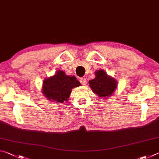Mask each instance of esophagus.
Listing matches in <instances>:
<instances>
[{
    "instance_id": "esophagus-1",
    "label": "esophagus",
    "mask_w": 159,
    "mask_h": 159,
    "mask_svg": "<svg viewBox=\"0 0 159 159\" xmlns=\"http://www.w3.org/2000/svg\"><path fill=\"white\" fill-rule=\"evenodd\" d=\"M80 82L82 83V85H85L86 83H87V79H86V78L83 77V78H81V79H80Z\"/></svg>"
}]
</instances>
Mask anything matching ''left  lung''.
Masks as SVG:
<instances>
[{
	"label": "left lung",
	"instance_id": "1",
	"mask_svg": "<svg viewBox=\"0 0 159 159\" xmlns=\"http://www.w3.org/2000/svg\"><path fill=\"white\" fill-rule=\"evenodd\" d=\"M95 75V79L88 81L93 92L101 99H107L114 95L117 89V80L114 77L109 76L103 69L97 70Z\"/></svg>",
	"mask_w": 159,
	"mask_h": 159
}]
</instances>
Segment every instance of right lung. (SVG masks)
Returning <instances> with one entry per match:
<instances>
[{
    "label": "right lung",
    "mask_w": 159,
    "mask_h": 159,
    "mask_svg": "<svg viewBox=\"0 0 159 159\" xmlns=\"http://www.w3.org/2000/svg\"><path fill=\"white\" fill-rule=\"evenodd\" d=\"M80 85L74 76H68L64 71L58 70L52 76L43 80L42 93L50 102L64 103L68 101L72 89Z\"/></svg>",
    "instance_id": "add662e5"
}]
</instances>
